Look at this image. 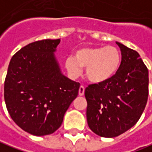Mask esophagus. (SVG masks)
<instances>
[{
  "label": "esophagus",
  "mask_w": 152,
  "mask_h": 152,
  "mask_svg": "<svg viewBox=\"0 0 152 152\" xmlns=\"http://www.w3.org/2000/svg\"><path fill=\"white\" fill-rule=\"evenodd\" d=\"M84 92H85V88H84V87H83V86H81V87L79 88V91H78L79 95L83 96V94H84Z\"/></svg>",
  "instance_id": "esophagus-1"
}]
</instances>
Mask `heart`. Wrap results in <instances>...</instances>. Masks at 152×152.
Here are the masks:
<instances>
[{
    "label": "heart",
    "instance_id": "heart-1",
    "mask_svg": "<svg viewBox=\"0 0 152 152\" xmlns=\"http://www.w3.org/2000/svg\"><path fill=\"white\" fill-rule=\"evenodd\" d=\"M121 62V52L114 46L86 47L77 50L75 57H68L65 67L73 77L80 76L82 68H86L85 75L88 81L102 83L115 76Z\"/></svg>",
    "mask_w": 152,
    "mask_h": 152
}]
</instances>
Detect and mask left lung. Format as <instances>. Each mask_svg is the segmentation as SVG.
<instances>
[{
	"label": "left lung",
	"instance_id": "1",
	"mask_svg": "<svg viewBox=\"0 0 152 152\" xmlns=\"http://www.w3.org/2000/svg\"><path fill=\"white\" fill-rule=\"evenodd\" d=\"M116 44L122 52V62L115 76L85 89L88 127L104 138L116 137L135 125L148 99L147 67L136 51Z\"/></svg>",
	"mask_w": 152,
	"mask_h": 152
}]
</instances>
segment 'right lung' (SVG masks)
<instances>
[{
    "instance_id": "right-lung-1",
    "label": "right lung",
    "mask_w": 152,
    "mask_h": 152,
    "mask_svg": "<svg viewBox=\"0 0 152 152\" xmlns=\"http://www.w3.org/2000/svg\"><path fill=\"white\" fill-rule=\"evenodd\" d=\"M60 40H41L11 58L4 83L7 111L17 125L33 135L51 134L78 95L80 83L61 74L53 52Z\"/></svg>"
}]
</instances>
